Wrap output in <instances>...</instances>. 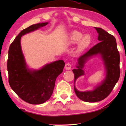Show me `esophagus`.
Wrapping results in <instances>:
<instances>
[{"label":"esophagus","instance_id":"obj_1","mask_svg":"<svg viewBox=\"0 0 126 126\" xmlns=\"http://www.w3.org/2000/svg\"><path fill=\"white\" fill-rule=\"evenodd\" d=\"M71 66H72V65L69 63H65V69H67V70L70 69H71Z\"/></svg>","mask_w":126,"mask_h":126}]
</instances>
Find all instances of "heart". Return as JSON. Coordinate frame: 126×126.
<instances>
[{
  "label": "heart",
  "mask_w": 126,
  "mask_h": 126,
  "mask_svg": "<svg viewBox=\"0 0 126 126\" xmlns=\"http://www.w3.org/2000/svg\"><path fill=\"white\" fill-rule=\"evenodd\" d=\"M83 34L79 31H73L70 34L69 36V42L70 44H76L79 43V50L81 51L85 49L90 45L91 42V36L87 34L83 37Z\"/></svg>",
  "instance_id": "heart-1"
}]
</instances>
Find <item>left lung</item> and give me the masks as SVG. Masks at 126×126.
Returning a JSON list of instances; mask_svg holds the SVG:
<instances>
[{
	"mask_svg": "<svg viewBox=\"0 0 126 126\" xmlns=\"http://www.w3.org/2000/svg\"><path fill=\"white\" fill-rule=\"evenodd\" d=\"M99 34V42L79 58L76 69L73 71L75 82L77 78L84 75L83 68L87 60L93 56L100 54L106 70V78L93 91L81 92L74 86L77 97L82 101L93 103L103 100L110 94L120 77V55L116 41L112 35L99 27H94Z\"/></svg>",
	"mask_w": 126,
	"mask_h": 126,
	"instance_id": "obj_1",
	"label": "left lung"
}]
</instances>
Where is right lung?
I'll return each mask as SVG.
<instances>
[{
    "label": "right lung",
    "mask_w": 126,
    "mask_h": 126,
    "mask_svg": "<svg viewBox=\"0 0 126 126\" xmlns=\"http://www.w3.org/2000/svg\"><path fill=\"white\" fill-rule=\"evenodd\" d=\"M47 24H35L21 31L8 50L7 70L10 87L20 99L32 104H42L50 99L57 77L65 66L63 60H58L39 70H32L26 63L20 45L21 37Z\"/></svg>",
    "instance_id": "right-lung-1"
}]
</instances>
